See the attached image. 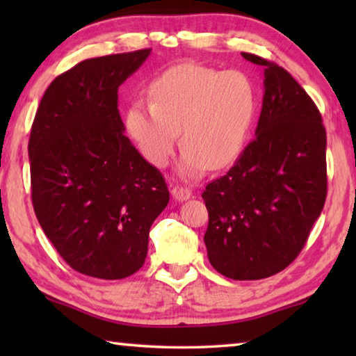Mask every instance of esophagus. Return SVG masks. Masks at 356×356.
Wrapping results in <instances>:
<instances>
[{
	"label": "esophagus",
	"mask_w": 356,
	"mask_h": 356,
	"mask_svg": "<svg viewBox=\"0 0 356 356\" xmlns=\"http://www.w3.org/2000/svg\"><path fill=\"white\" fill-rule=\"evenodd\" d=\"M171 195H172V197L176 201H186V200H190L191 190L186 188V186L177 185V186H174V188L171 190Z\"/></svg>",
	"instance_id": "esophagus-1"
}]
</instances>
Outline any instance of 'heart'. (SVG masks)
<instances>
[{"label":"heart","instance_id":"heart-1","mask_svg":"<svg viewBox=\"0 0 356 356\" xmlns=\"http://www.w3.org/2000/svg\"><path fill=\"white\" fill-rule=\"evenodd\" d=\"M149 102H135L125 114L129 135L150 165L163 168L182 136L180 176L196 179L237 159L256 114V91L237 70L177 64L149 86Z\"/></svg>","mask_w":356,"mask_h":356}]
</instances>
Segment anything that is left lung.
Instances as JSON below:
<instances>
[{
    "label": "left lung",
    "instance_id": "left-lung-1",
    "mask_svg": "<svg viewBox=\"0 0 356 356\" xmlns=\"http://www.w3.org/2000/svg\"><path fill=\"white\" fill-rule=\"evenodd\" d=\"M264 69L256 138L225 176L202 193L204 234L212 267L237 281L262 280L291 265L327 200V131L321 111L295 78L261 56Z\"/></svg>",
    "mask_w": 356,
    "mask_h": 356
}]
</instances>
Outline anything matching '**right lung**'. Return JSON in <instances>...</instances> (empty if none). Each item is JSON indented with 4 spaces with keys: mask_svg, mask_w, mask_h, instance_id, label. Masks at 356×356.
I'll return each instance as SVG.
<instances>
[{
    "mask_svg": "<svg viewBox=\"0 0 356 356\" xmlns=\"http://www.w3.org/2000/svg\"><path fill=\"white\" fill-rule=\"evenodd\" d=\"M150 48L86 59L42 97L28 154L45 236L83 275L122 280L143 267L149 229L170 202L165 177L124 135L118 89Z\"/></svg>",
    "mask_w": 356,
    "mask_h": 356,
    "instance_id": "add662e5",
    "label": "right lung"
}]
</instances>
